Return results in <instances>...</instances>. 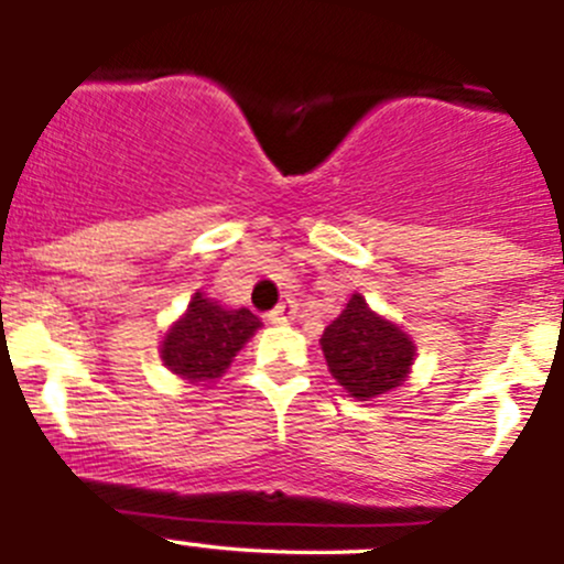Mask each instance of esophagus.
I'll return each instance as SVG.
<instances>
[{
    "label": "esophagus",
    "mask_w": 564,
    "mask_h": 564,
    "mask_svg": "<svg viewBox=\"0 0 564 564\" xmlns=\"http://www.w3.org/2000/svg\"><path fill=\"white\" fill-rule=\"evenodd\" d=\"M294 316H297V305H294L292 300H283L281 305H275V308H272L270 314H267V319H270L272 325H289V322H292Z\"/></svg>",
    "instance_id": "obj_1"
}]
</instances>
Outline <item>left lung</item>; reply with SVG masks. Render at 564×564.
<instances>
[{
	"label": "left lung",
	"instance_id": "obj_1",
	"mask_svg": "<svg viewBox=\"0 0 564 564\" xmlns=\"http://www.w3.org/2000/svg\"><path fill=\"white\" fill-rule=\"evenodd\" d=\"M330 375L355 399H371L402 386L413 364V341L377 316L360 294L325 327L319 338Z\"/></svg>",
	"mask_w": 564,
	"mask_h": 564
}]
</instances>
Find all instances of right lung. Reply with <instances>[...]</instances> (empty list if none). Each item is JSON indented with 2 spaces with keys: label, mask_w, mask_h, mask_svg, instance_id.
I'll return each instance as SVG.
<instances>
[{
  "label": "right lung",
  "mask_w": 564,
  "mask_h": 564,
  "mask_svg": "<svg viewBox=\"0 0 564 564\" xmlns=\"http://www.w3.org/2000/svg\"><path fill=\"white\" fill-rule=\"evenodd\" d=\"M259 327V316L248 308L226 311L198 292L162 341V360L187 380L209 382L231 366L234 355Z\"/></svg>",
  "instance_id": "right-lung-1"
}]
</instances>
